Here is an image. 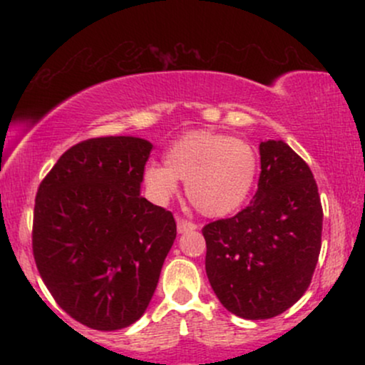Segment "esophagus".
<instances>
[{"label":"esophagus","instance_id":"esophagus-1","mask_svg":"<svg viewBox=\"0 0 365 365\" xmlns=\"http://www.w3.org/2000/svg\"><path fill=\"white\" fill-rule=\"evenodd\" d=\"M195 228H197V226L192 223V221L183 220V217H177V230H178V233L192 232V230H195Z\"/></svg>","mask_w":365,"mask_h":365}]
</instances>
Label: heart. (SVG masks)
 Wrapping results in <instances>:
<instances>
[{"mask_svg":"<svg viewBox=\"0 0 365 365\" xmlns=\"http://www.w3.org/2000/svg\"><path fill=\"white\" fill-rule=\"evenodd\" d=\"M257 173V156L249 142L209 130L182 135L165 154V166L150 163L142 182L150 199L166 202L178 180L197 211L209 217L233 212L249 195Z\"/></svg>","mask_w":365,"mask_h":365,"instance_id":"obj_1","label":"heart"}]
</instances>
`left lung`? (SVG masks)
<instances>
[{
  "label": "left lung",
  "instance_id": "left-lung-1",
  "mask_svg": "<svg viewBox=\"0 0 365 365\" xmlns=\"http://www.w3.org/2000/svg\"><path fill=\"white\" fill-rule=\"evenodd\" d=\"M261 177L250 206L202 228L206 273L223 307L244 319L290 309L311 284L322 207L307 163L283 140L259 145Z\"/></svg>",
  "mask_w": 365,
  "mask_h": 365
}]
</instances>
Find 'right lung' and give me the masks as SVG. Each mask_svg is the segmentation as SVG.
Listing matches in <instances>:
<instances>
[{
  "instance_id": "add662e5",
  "label": "right lung",
  "mask_w": 365,
  "mask_h": 365,
  "mask_svg": "<svg viewBox=\"0 0 365 365\" xmlns=\"http://www.w3.org/2000/svg\"><path fill=\"white\" fill-rule=\"evenodd\" d=\"M150 150L139 137L83 140L37 188L36 266L56 304L92 329L140 319L177 238L173 215L140 195Z\"/></svg>"
}]
</instances>
